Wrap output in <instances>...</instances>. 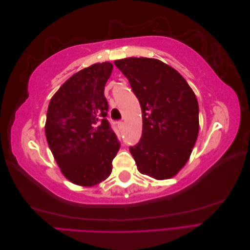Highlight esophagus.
Returning a JSON list of instances; mask_svg holds the SVG:
<instances>
[{"instance_id":"obj_1","label":"esophagus","mask_w":250,"mask_h":250,"mask_svg":"<svg viewBox=\"0 0 250 250\" xmlns=\"http://www.w3.org/2000/svg\"><path fill=\"white\" fill-rule=\"evenodd\" d=\"M118 127H119V129H123V128H124V122H122V121H120V122H118Z\"/></svg>"}]
</instances>
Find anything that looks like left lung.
I'll list each match as a JSON object with an SVG mask.
<instances>
[{
    "instance_id": "obj_1",
    "label": "left lung",
    "mask_w": 250,
    "mask_h": 250,
    "mask_svg": "<svg viewBox=\"0 0 250 250\" xmlns=\"http://www.w3.org/2000/svg\"><path fill=\"white\" fill-rule=\"evenodd\" d=\"M142 108L140 142L129 147L138 170L162 180L176 175L190 158L199 131V106L186 79L154 58L116 60Z\"/></svg>"
}]
</instances>
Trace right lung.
Segmentation results:
<instances>
[{
  "label": "right lung",
  "instance_id": "right-lung-1",
  "mask_svg": "<svg viewBox=\"0 0 250 250\" xmlns=\"http://www.w3.org/2000/svg\"><path fill=\"white\" fill-rule=\"evenodd\" d=\"M110 62L95 63L67 79L50 101L46 138L59 168L73 184L92 187L107 178L120 142L107 121L104 87Z\"/></svg>",
  "mask_w": 250,
  "mask_h": 250
}]
</instances>
